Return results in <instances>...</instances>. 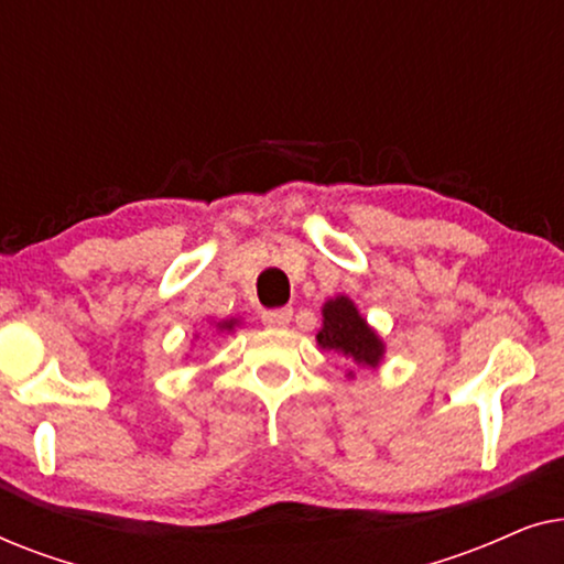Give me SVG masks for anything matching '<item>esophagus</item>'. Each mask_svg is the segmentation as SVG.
<instances>
[{
	"label": "esophagus",
	"mask_w": 564,
	"mask_h": 564,
	"mask_svg": "<svg viewBox=\"0 0 564 564\" xmlns=\"http://www.w3.org/2000/svg\"><path fill=\"white\" fill-rule=\"evenodd\" d=\"M292 321V307H272L261 313V323L269 328H284Z\"/></svg>",
	"instance_id": "esophagus-1"
}]
</instances>
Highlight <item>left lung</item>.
Masks as SVG:
<instances>
[{"mask_svg":"<svg viewBox=\"0 0 564 564\" xmlns=\"http://www.w3.org/2000/svg\"><path fill=\"white\" fill-rule=\"evenodd\" d=\"M315 338L321 349L344 354L361 367H377L384 354L382 338L375 334V328H369L357 305L346 295L330 297L323 305V328Z\"/></svg>","mask_w":564,"mask_h":564,"instance_id":"left-lung-1","label":"left lung"}]
</instances>
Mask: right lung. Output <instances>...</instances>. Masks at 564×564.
Masks as SVG:
<instances>
[{
    "mask_svg": "<svg viewBox=\"0 0 564 564\" xmlns=\"http://www.w3.org/2000/svg\"><path fill=\"white\" fill-rule=\"evenodd\" d=\"M236 318H230V321H220L218 323V326H215V328H218V330H234V326H236Z\"/></svg>",
    "mask_w": 564,
    "mask_h": 564,
    "instance_id": "right-lung-1",
    "label": "right lung"
}]
</instances>
